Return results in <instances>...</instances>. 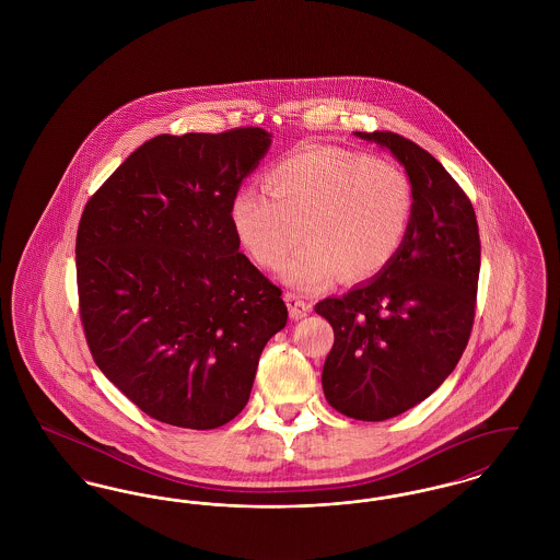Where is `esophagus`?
Segmentation results:
<instances>
[{"instance_id": "obj_1", "label": "esophagus", "mask_w": 560, "mask_h": 560, "mask_svg": "<svg viewBox=\"0 0 560 560\" xmlns=\"http://www.w3.org/2000/svg\"><path fill=\"white\" fill-rule=\"evenodd\" d=\"M284 301H287V305H289V314H291L293 320L305 318V316L310 314V310H312V305H310L307 301H303L301 296H296V294L293 293L284 294Z\"/></svg>"}]
</instances>
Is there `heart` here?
<instances>
[{"instance_id": "obj_1", "label": "heart", "mask_w": 560, "mask_h": 560, "mask_svg": "<svg viewBox=\"0 0 560 560\" xmlns=\"http://www.w3.org/2000/svg\"><path fill=\"white\" fill-rule=\"evenodd\" d=\"M267 191L244 187L230 223L240 246L264 269L282 271L303 293H318L341 273L369 280L400 250L412 214L409 177L394 164L346 149H303L269 168Z\"/></svg>"}]
</instances>
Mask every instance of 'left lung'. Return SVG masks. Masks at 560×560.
<instances>
[{"mask_svg": "<svg viewBox=\"0 0 560 560\" xmlns=\"http://www.w3.org/2000/svg\"><path fill=\"white\" fill-rule=\"evenodd\" d=\"M387 149L412 187L411 225L373 280L316 305L335 343L326 355L328 405L352 419L409 411L453 373L470 339L480 271L468 196L425 149L394 132H355Z\"/></svg>", "mask_w": 560, "mask_h": 560, "instance_id": "left-lung-1", "label": "left lung"}]
</instances>
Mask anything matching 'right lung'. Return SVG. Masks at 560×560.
Listing matches in <instances>:
<instances>
[{"label":"right lung","mask_w":560,"mask_h":560,"mask_svg":"<svg viewBox=\"0 0 560 560\" xmlns=\"http://www.w3.org/2000/svg\"><path fill=\"white\" fill-rule=\"evenodd\" d=\"M271 135H160L132 151L84 208L78 293L103 375L149 417L189 430L248 402L282 291L242 255L230 205Z\"/></svg>","instance_id":"1"}]
</instances>
